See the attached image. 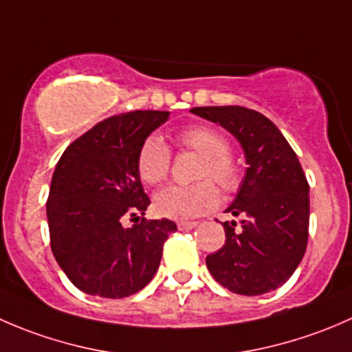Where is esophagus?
I'll list each match as a JSON object with an SVG mask.
<instances>
[{"instance_id": "esophagus-1", "label": "esophagus", "mask_w": 352, "mask_h": 352, "mask_svg": "<svg viewBox=\"0 0 352 352\" xmlns=\"http://www.w3.org/2000/svg\"><path fill=\"white\" fill-rule=\"evenodd\" d=\"M177 226H179V230H192L197 226V221H179Z\"/></svg>"}]
</instances>
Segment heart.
Listing matches in <instances>:
<instances>
[{
	"instance_id": "obj_1",
	"label": "heart",
	"mask_w": 352,
	"mask_h": 352,
	"mask_svg": "<svg viewBox=\"0 0 352 352\" xmlns=\"http://www.w3.org/2000/svg\"><path fill=\"white\" fill-rule=\"evenodd\" d=\"M177 143L184 150L201 155L192 186H172L155 197V211L163 218L192 219L211 211L219 201L218 189L235 192L242 182L239 163L230 155V143L223 133L209 126H190L177 134ZM172 153L162 138L148 136L136 156V170L146 186H160L168 177ZM212 182L209 183L208 180Z\"/></svg>"
}]
</instances>
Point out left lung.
<instances>
[{
    "mask_svg": "<svg viewBox=\"0 0 352 352\" xmlns=\"http://www.w3.org/2000/svg\"><path fill=\"white\" fill-rule=\"evenodd\" d=\"M190 112L219 124L242 144L247 172L226 211L242 216L223 223L226 240L206 257L221 286L245 296L278 289L296 271L308 243L310 186L298 156L274 122L240 105L194 107Z\"/></svg>",
    "mask_w": 352,
    "mask_h": 352,
    "instance_id": "left-lung-1",
    "label": "left lung"
}]
</instances>
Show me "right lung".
Segmentation results:
<instances>
[{
	"instance_id": "right-lung-1",
	"label": "right lung",
	"mask_w": 352,
	"mask_h": 352,
	"mask_svg": "<svg viewBox=\"0 0 352 352\" xmlns=\"http://www.w3.org/2000/svg\"><path fill=\"white\" fill-rule=\"evenodd\" d=\"M166 119L165 110L109 117L74 140L56 165L47 197L51 250L83 293L119 300L143 289L158 271L177 225L135 217L150 206L136 156ZM127 215L137 219L131 229L122 226Z\"/></svg>"
}]
</instances>
